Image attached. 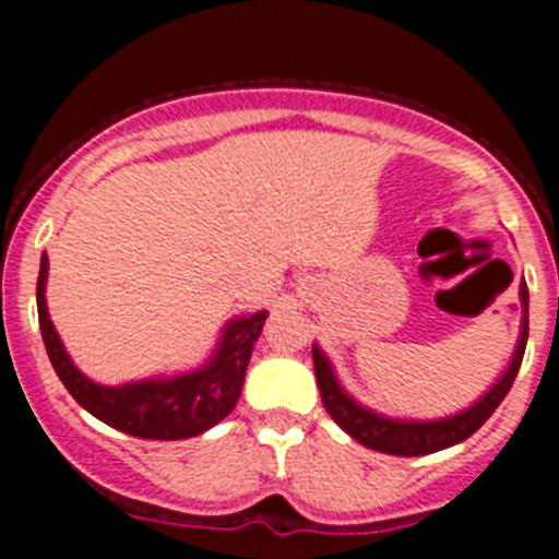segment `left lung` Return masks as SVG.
I'll use <instances>...</instances> for the list:
<instances>
[{
  "mask_svg": "<svg viewBox=\"0 0 559 559\" xmlns=\"http://www.w3.org/2000/svg\"><path fill=\"white\" fill-rule=\"evenodd\" d=\"M520 300H522V330L520 341H516L514 357H511L509 368L503 370L498 381L481 394L473 405H467L465 411H456L452 416H443V419H394V416H384L379 411H370L368 405L357 403L346 389L337 381L335 368L326 359V354L321 352L313 343V368H316V381H319L321 403H324L326 414L335 419V425L341 430H346L354 441H359L362 447L373 449V452H384L394 456H421L441 452V449L462 443L465 438H471L489 416L495 414L503 397L509 394L511 384H514L516 373H520V365L524 357V346H527V284L520 286Z\"/></svg>",
  "mask_w": 559,
  "mask_h": 559,
  "instance_id": "1",
  "label": "left lung"
}]
</instances>
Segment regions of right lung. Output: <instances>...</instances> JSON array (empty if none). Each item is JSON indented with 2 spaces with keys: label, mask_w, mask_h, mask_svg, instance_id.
I'll return each mask as SVG.
<instances>
[{
  "label": "right lung",
  "mask_w": 559,
  "mask_h": 559,
  "mask_svg": "<svg viewBox=\"0 0 559 559\" xmlns=\"http://www.w3.org/2000/svg\"><path fill=\"white\" fill-rule=\"evenodd\" d=\"M45 284H48V257L43 253L37 278V313L45 352L67 392L99 421L134 438L180 441V438L202 436L235 408L253 343L259 341L267 311L243 313L227 321L216 348L200 368L178 376H154V379L105 386L83 376L67 354L48 316Z\"/></svg>",
  "instance_id": "obj_1"
}]
</instances>
